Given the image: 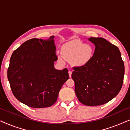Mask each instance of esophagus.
<instances>
[{"instance_id":"obj_1","label":"esophagus","mask_w":130,"mask_h":130,"mask_svg":"<svg viewBox=\"0 0 130 130\" xmlns=\"http://www.w3.org/2000/svg\"><path fill=\"white\" fill-rule=\"evenodd\" d=\"M72 71L69 70V77H71V76H72Z\"/></svg>"}]
</instances>
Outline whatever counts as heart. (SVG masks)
Here are the masks:
<instances>
[{"mask_svg": "<svg viewBox=\"0 0 130 130\" xmlns=\"http://www.w3.org/2000/svg\"><path fill=\"white\" fill-rule=\"evenodd\" d=\"M93 54V50L90 45L77 41H72L65 45L62 48L63 57L67 61L72 60L74 66L77 67L86 64L91 59ZM58 60L63 63V58L58 57Z\"/></svg>", "mask_w": 130, "mask_h": 130, "instance_id": "heart-1", "label": "heart"}]
</instances>
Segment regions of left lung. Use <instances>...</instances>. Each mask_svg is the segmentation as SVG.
Segmentation results:
<instances>
[{
  "label": "left lung",
  "instance_id": "8db88e82",
  "mask_svg": "<svg viewBox=\"0 0 130 130\" xmlns=\"http://www.w3.org/2000/svg\"><path fill=\"white\" fill-rule=\"evenodd\" d=\"M88 40L95 45L93 56L86 64L74 67L72 77L80 102L87 106H98L112 100L120 92L124 64L117 46L103 38Z\"/></svg>",
  "mask_w": 130,
  "mask_h": 130
}]
</instances>
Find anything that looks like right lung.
I'll return each instance as SVG.
<instances>
[{
    "instance_id": "right-lung-1",
    "label": "right lung",
    "mask_w": 130,
    "mask_h": 130,
    "mask_svg": "<svg viewBox=\"0 0 130 130\" xmlns=\"http://www.w3.org/2000/svg\"><path fill=\"white\" fill-rule=\"evenodd\" d=\"M51 36L48 40L32 38L13 51L8 69V79L13 95L29 107L53 105L63 85L69 79L68 70H56L58 58Z\"/></svg>"
}]
</instances>
